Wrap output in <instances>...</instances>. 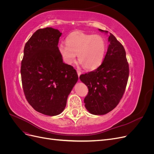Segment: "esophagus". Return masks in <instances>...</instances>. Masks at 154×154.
<instances>
[{
  "instance_id": "34e87169",
  "label": "esophagus",
  "mask_w": 154,
  "mask_h": 154,
  "mask_svg": "<svg viewBox=\"0 0 154 154\" xmlns=\"http://www.w3.org/2000/svg\"><path fill=\"white\" fill-rule=\"evenodd\" d=\"M77 73H78V77H80V76L81 75V74H82L81 71H78V70H77Z\"/></svg>"
}]
</instances>
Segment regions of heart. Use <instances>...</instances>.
I'll use <instances>...</instances> for the list:
<instances>
[{
  "label": "heart",
  "instance_id": "1",
  "mask_svg": "<svg viewBox=\"0 0 154 154\" xmlns=\"http://www.w3.org/2000/svg\"><path fill=\"white\" fill-rule=\"evenodd\" d=\"M66 44H60L59 53L63 61L71 65L78 59L87 70H94L101 64L106 51V43L100 35L74 31L66 38Z\"/></svg>",
  "mask_w": 154,
  "mask_h": 154
}]
</instances>
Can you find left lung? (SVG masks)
Returning <instances> with one entry per match:
<instances>
[{
    "mask_svg": "<svg viewBox=\"0 0 154 154\" xmlns=\"http://www.w3.org/2000/svg\"><path fill=\"white\" fill-rule=\"evenodd\" d=\"M109 42L106 54L100 67L80 76L88 88L85 106L94 115H104L112 110L122 98L128 82L129 66L125 48L111 33Z\"/></svg>",
    "mask_w": 154,
    "mask_h": 154,
    "instance_id": "1",
    "label": "left lung"
}]
</instances>
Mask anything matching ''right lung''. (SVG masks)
Returning <instances> with one entry per match:
<instances>
[{
    "label": "right lung",
    "mask_w": 154,
    "mask_h": 154,
    "mask_svg": "<svg viewBox=\"0 0 154 154\" xmlns=\"http://www.w3.org/2000/svg\"><path fill=\"white\" fill-rule=\"evenodd\" d=\"M62 32L52 27L38 29L27 42L21 63L26 98L36 111L53 116L62 113L78 76L63 62L58 44Z\"/></svg>",
    "instance_id": "add662e5"
}]
</instances>
